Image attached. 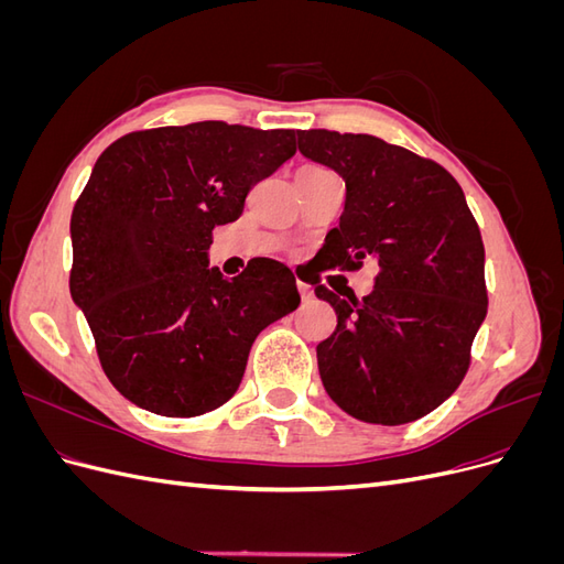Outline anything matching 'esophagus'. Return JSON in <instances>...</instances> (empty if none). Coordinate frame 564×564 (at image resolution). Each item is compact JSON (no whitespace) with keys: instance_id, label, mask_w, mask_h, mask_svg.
<instances>
[{"instance_id":"34e87169","label":"esophagus","mask_w":564,"mask_h":564,"mask_svg":"<svg viewBox=\"0 0 564 564\" xmlns=\"http://www.w3.org/2000/svg\"><path fill=\"white\" fill-rule=\"evenodd\" d=\"M296 286H299V294H301V299H303V301H311V299H313V294H315V292H313V286H311V284L299 282Z\"/></svg>"}]
</instances>
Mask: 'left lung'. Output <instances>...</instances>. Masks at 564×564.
Here are the masks:
<instances>
[{
	"label": "left lung",
	"mask_w": 564,
	"mask_h": 564,
	"mask_svg": "<svg viewBox=\"0 0 564 564\" xmlns=\"http://www.w3.org/2000/svg\"><path fill=\"white\" fill-rule=\"evenodd\" d=\"M299 150L346 181L319 272L379 265L362 301L311 282L338 319L317 346L324 390L367 423L431 414L464 381L487 315L485 245L464 191L445 166L377 135L308 129Z\"/></svg>",
	"instance_id": "left-lung-1"
}]
</instances>
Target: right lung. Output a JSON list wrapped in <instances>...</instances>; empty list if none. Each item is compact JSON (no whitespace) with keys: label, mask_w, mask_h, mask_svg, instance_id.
Listing matches in <instances>:
<instances>
[{"label":"right lung","mask_w":564,"mask_h":564,"mask_svg":"<svg viewBox=\"0 0 564 564\" xmlns=\"http://www.w3.org/2000/svg\"><path fill=\"white\" fill-rule=\"evenodd\" d=\"M294 129L195 122L131 131L98 158L70 218V294L110 383L152 414L228 402L253 338L299 308L284 263L232 280L207 265L216 226L296 152Z\"/></svg>","instance_id":"1"}]
</instances>
